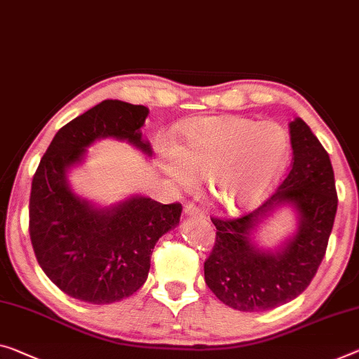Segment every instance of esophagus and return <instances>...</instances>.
Masks as SVG:
<instances>
[{"mask_svg":"<svg viewBox=\"0 0 359 359\" xmlns=\"http://www.w3.org/2000/svg\"><path fill=\"white\" fill-rule=\"evenodd\" d=\"M183 215H184V217H189V218H203V215L201 213V210L192 205V203H187V205L184 207V210H183Z\"/></svg>","mask_w":359,"mask_h":359,"instance_id":"obj_1","label":"esophagus"}]
</instances>
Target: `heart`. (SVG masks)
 Segmentation results:
<instances>
[{
	"mask_svg": "<svg viewBox=\"0 0 359 359\" xmlns=\"http://www.w3.org/2000/svg\"><path fill=\"white\" fill-rule=\"evenodd\" d=\"M181 136L180 147H163V172L186 187L207 174L208 194L231 215L260 207L290 158L289 133L276 122L208 115L189 120Z\"/></svg>",
	"mask_w": 359,
	"mask_h": 359,
	"instance_id": "b5f03b06",
	"label": "heart"
}]
</instances>
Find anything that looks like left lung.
<instances>
[{
    "instance_id": "left-lung-1",
    "label": "left lung",
    "mask_w": 359,
    "mask_h": 359,
    "mask_svg": "<svg viewBox=\"0 0 359 359\" xmlns=\"http://www.w3.org/2000/svg\"><path fill=\"white\" fill-rule=\"evenodd\" d=\"M294 158L278 191L245 217L212 222L215 247L203 264L215 295L239 311H268L285 305L308 287L321 264L337 212L329 154L300 117L289 123ZM287 208L296 228L276 246L261 244L257 233Z\"/></svg>"
}]
</instances>
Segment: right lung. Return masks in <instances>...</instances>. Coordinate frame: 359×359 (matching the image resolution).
Here are the masks:
<instances>
[{"instance_id": "1", "label": "right lung", "mask_w": 359, "mask_h": 359, "mask_svg": "<svg viewBox=\"0 0 359 359\" xmlns=\"http://www.w3.org/2000/svg\"><path fill=\"white\" fill-rule=\"evenodd\" d=\"M149 109L106 99L60 128L38 165L30 194V239L49 279L76 300L107 305L146 283L157 241L180 224L183 207L131 194L99 203L74 189L69 175L101 140L152 157L142 137Z\"/></svg>"}]
</instances>
